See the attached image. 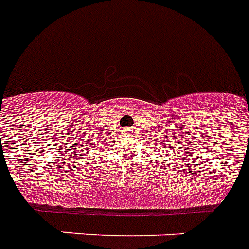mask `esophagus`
I'll return each instance as SVG.
<instances>
[{"label": "esophagus", "instance_id": "1", "mask_svg": "<svg viewBox=\"0 0 249 249\" xmlns=\"http://www.w3.org/2000/svg\"><path fill=\"white\" fill-rule=\"evenodd\" d=\"M128 131H131V130H128Z\"/></svg>", "mask_w": 249, "mask_h": 249}]
</instances>
